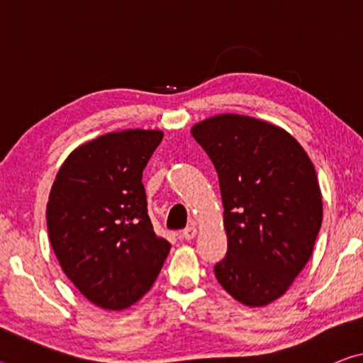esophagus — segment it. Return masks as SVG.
<instances>
[{
	"instance_id": "obj_1",
	"label": "esophagus",
	"mask_w": 363,
	"mask_h": 363,
	"mask_svg": "<svg viewBox=\"0 0 363 363\" xmlns=\"http://www.w3.org/2000/svg\"><path fill=\"white\" fill-rule=\"evenodd\" d=\"M195 235H196V229L194 225H190L186 230L181 232L179 237L182 238V240H192V238H195Z\"/></svg>"
}]
</instances>
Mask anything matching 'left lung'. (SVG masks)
<instances>
[{
  "label": "left lung",
  "mask_w": 363,
  "mask_h": 363,
  "mask_svg": "<svg viewBox=\"0 0 363 363\" xmlns=\"http://www.w3.org/2000/svg\"><path fill=\"white\" fill-rule=\"evenodd\" d=\"M190 133L216 168L223 196L227 255L214 275L238 303H274L304 269L320 230L314 164L284 128L248 115H214Z\"/></svg>",
  "instance_id": "obj_1"
}]
</instances>
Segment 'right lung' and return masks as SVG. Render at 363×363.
Returning <instances> with one entry per match:
<instances>
[{
    "label": "right lung",
    "mask_w": 363,
    "mask_h": 363,
    "mask_svg": "<svg viewBox=\"0 0 363 363\" xmlns=\"http://www.w3.org/2000/svg\"><path fill=\"white\" fill-rule=\"evenodd\" d=\"M163 139L160 130L107 133L78 145L52 182L49 242L83 296L123 311L150 290L169 253L147 214L143 171Z\"/></svg>",
    "instance_id": "add662e5"
}]
</instances>
